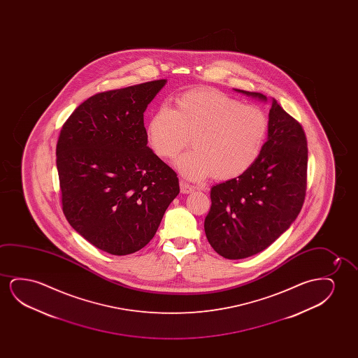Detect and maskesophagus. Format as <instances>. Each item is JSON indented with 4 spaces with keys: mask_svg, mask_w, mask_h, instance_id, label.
Listing matches in <instances>:
<instances>
[{
    "mask_svg": "<svg viewBox=\"0 0 358 358\" xmlns=\"http://www.w3.org/2000/svg\"><path fill=\"white\" fill-rule=\"evenodd\" d=\"M180 188H181L182 193H192V192H194V187L189 185V183H187V182L181 181L180 182Z\"/></svg>",
    "mask_w": 358,
    "mask_h": 358,
    "instance_id": "esophagus-1",
    "label": "esophagus"
}]
</instances>
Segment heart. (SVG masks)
<instances>
[{
  "label": "heart",
  "instance_id": "1",
  "mask_svg": "<svg viewBox=\"0 0 358 358\" xmlns=\"http://www.w3.org/2000/svg\"><path fill=\"white\" fill-rule=\"evenodd\" d=\"M269 129L266 113L243 105L220 90L192 89L175 100V108L162 105L149 118L147 137L157 157L171 160L191 136V152L176 162L182 176L219 181L241 176L253 166L264 148Z\"/></svg>",
  "mask_w": 358,
  "mask_h": 358
}]
</instances>
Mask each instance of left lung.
<instances>
[{"mask_svg":"<svg viewBox=\"0 0 358 358\" xmlns=\"http://www.w3.org/2000/svg\"><path fill=\"white\" fill-rule=\"evenodd\" d=\"M262 101L265 95L235 89ZM308 149L303 128L271 100L268 139L258 160L241 176L210 189L206 238L226 259L257 255L296 220L307 186Z\"/></svg>","mask_w":358,"mask_h":358,"instance_id":"left-lung-1","label":"left lung"}]
</instances>
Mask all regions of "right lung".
<instances>
[{"label": "right lung", "instance_id": "right-lung-1", "mask_svg": "<svg viewBox=\"0 0 358 358\" xmlns=\"http://www.w3.org/2000/svg\"><path fill=\"white\" fill-rule=\"evenodd\" d=\"M166 79L95 94L66 121L56 147L62 210L99 250L126 255L157 234L176 172L148 147L144 111Z\"/></svg>", "mask_w": 358, "mask_h": 358}]
</instances>
